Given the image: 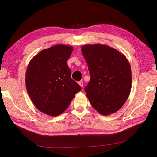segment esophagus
<instances>
[{
    "label": "esophagus",
    "mask_w": 157,
    "mask_h": 157,
    "mask_svg": "<svg viewBox=\"0 0 157 157\" xmlns=\"http://www.w3.org/2000/svg\"><path fill=\"white\" fill-rule=\"evenodd\" d=\"M78 84L80 85V87H82V88L83 87V85H84V84H83V82H82V81H80V82H78Z\"/></svg>",
    "instance_id": "esophagus-1"
}]
</instances>
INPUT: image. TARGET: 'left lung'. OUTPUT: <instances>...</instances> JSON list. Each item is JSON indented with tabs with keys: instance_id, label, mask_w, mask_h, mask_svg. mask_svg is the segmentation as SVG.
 Here are the masks:
<instances>
[{
	"instance_id": "8db88e82",
	"label": "left lung",
	"mask_w": 157,
	"mask_h": 157,
	"mask_svg": "<svg viewBox=\"0 0 157 157\" xmlns=\"http://www.w3.org/2000/svg\"><path fill=\"white\" fill-rule=\"evenodd\" d=\"M81 51L90 75L84 88L90 104L102 115L117 112L131 91L129 61L119 51L105 44L83 45Z\"/></svg>"
}]
</instances>
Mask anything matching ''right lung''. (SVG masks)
I'll list each match as a JSON object with an SVG mask.
<instances>
[{
    "label": "right lung",
    "instance_id": "right-lung-1",
    "mask_svg": "<svg viewBox=\"0 0 157 157\" xmlns=\"http://www.w3.org/2000/svg\"><path fill=\"white\" fill-rule=\"evenodd\" d=\"M71 46L58 44L40 51L27 66L25 84L33 103L50 116H58L69 106L81 87L71 78L67 61Z\"/></svg>",
    "mask_w": 157,
    "mask_h": 157
}]
</instances>
